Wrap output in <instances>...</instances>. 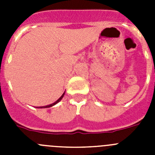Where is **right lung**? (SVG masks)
Listing matches in <instances>:
<instances>
[{
    "label": "right lung",
    "instance_id": "right-lung-1",
    "mask_svg": "<svg viewBox=\"0 0 155 155\" xmlns=\"http://www.w3.org/2000/svg\"><path fill=\"white\" fill-rule=\"evenodd\" d=\"M64 94H65V92H64V94H63L62 95H61V98H59V99H57V101H56V102H54V103H52V104H50V105H46V106H40V107H39V108H50V107H52V106H53V105H56V104H57V103H58V102H60V101H61V99H62L63 97H64Z\"/></svg>",
    "mask_w": 155,
    "mask_h": 155
}]
</instances>
